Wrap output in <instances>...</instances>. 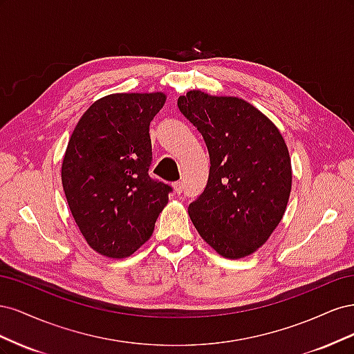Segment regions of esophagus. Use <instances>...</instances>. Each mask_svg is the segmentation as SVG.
<instances>
[{"mask_svg":"<svg viewBox=\"0 0 354 354\" xmlns=\"http://www.w3.org/2000/svg\"><path fill=\"white\" fill-rule=\"evenodd\" d=\"M173 186H174V190H176L177 195H180L181 192H183V181H176Z\"/></svg>","mask_w":354,"mask_h":354,"instance_id":"1","label":"esophagus"}]
</instances>
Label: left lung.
Wrapping results in <instances>:
<instances>
[{"instance_id": "obj_1", "label": "left lung", "mask_w": 354, "mask_h": 354, "mask_svg": "<svg viewBox=\"0 0 354 354\" xmlns=\"http://www.w3.org/2000/svg\"><path fill=\"white\" fill-rule=\"evenodd\" d=\"M178 109L209 153L205 190L189 205L201 238L224 259L260 248L281 223L292 185L291 158L277 127L243 99L190 90Z\"/></svg>"}]
</instances>
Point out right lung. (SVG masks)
<instances>
[{
  "mask_svg": "<svg viewBox=\"0 0 354 354\" xmlns=\"http://www.w3.org/2000/svg\"><path fill=\"white\" fill-rule=\"evenodd\" d=\"M167 95L116 93L95 100L69 138L62 185L72 217L91 248L124 259L152 236L171 187L149 177V125Z\"/></svg>",
  "mask_w": 354,
  "mask_h": 354,
  "instance_id": "obj_1",
  "label": "right lung"
}]
</instances>
